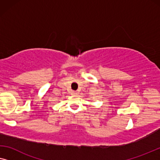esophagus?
<instances>
[{"label": "esophagus", "mask_w": 160, "mask_h": 160, "mask_svg": "<svg viewBox=\"0 0 160 160\" xmlns=\"http://www.w3.org/2000/svg\"><path fill=\"white\" fill-rule=\"evenodd\" d=\"M72 95H74V96H75V95H77L78 94V93L76 91H72Z\"/></svg>", "instance_id": "1"}]
</instances>
